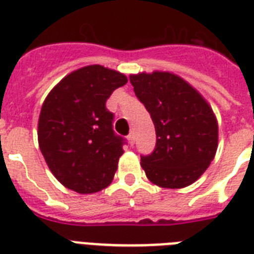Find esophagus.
I'll use <instances>...</instances> for the list:
<instances>
[{"label": "esophagus", "mask_w": 254, "mask_h": 254, "mask_svg": "<svg viewBox=\"0 0 254 254\" xmlns=\"http://www.w3.org/2000/svg\"><path fill=\"white\" fill-rule=\"evenodd\" d=\"M134 133H133V131H131L130 134L127 135V139H129V143H130V145H134Z\"/></svg>", "instance_id": "1"}]
</instances>
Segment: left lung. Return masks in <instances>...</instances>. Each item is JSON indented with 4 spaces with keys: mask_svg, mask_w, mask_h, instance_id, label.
<instances>
[{
    "mask_svg": "<svg viewBox=\"0 0 254 254\" xmlns=\"http://www.w3.org/2000/svg\"><path fill=\"white\" fill-rule=\"evenodd\" d=\"M135 96L154 123V151L141 157L147 179L162 189L192 185L208 169L219 125L208 101L189 81L169 71L131 73Z\"/></svg>",
    "mask_w": 254,
    "mask_h": 254,
    "instance_id": "left-lung-1",
    "label": "left lung"
}]
</instances>
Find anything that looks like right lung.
<instances>
[{
  "label": "right lung",
  "instance_id": "add662e5",
  "mask_svg": "<svg viewBox=\"0 0 254 254\" xmlns=\"http://www.w3.org/2000/svg\"><path fill=\"white\" fill-rule=\"evenodd\" d=\"M124 73L100 64L64 76L50 91L38 120V143L50 171L67 189L99 192L113 181L123 138L112 129L105 101L127 84Z\"/></svg>",
  "mask_w": 254,
  "mask_h": 254
}]
</instances>
